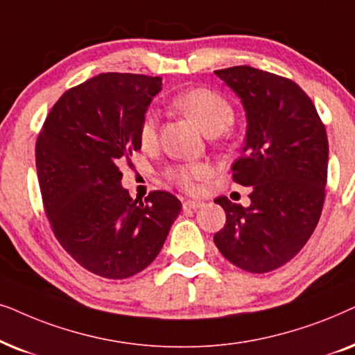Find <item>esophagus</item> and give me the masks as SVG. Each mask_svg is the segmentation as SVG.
I'll return each instance as SVG.
<instances>
[{"label":"esophagus","mask_w":355,"mask_h":355,"mask_svg":"<svg viewBox=\"0 0 355 355\" xmlns=\"http://www.w3.org/2000/svg\"><path fill=\"white\" fill-rule=\"evenodd\" d=\"M202 206H205V202H202V201H195V200H188V201L183 202V209L196 211V209H200V207H202Z\"/></svg>","instance_id":"esophagus-1"}]
</instances>
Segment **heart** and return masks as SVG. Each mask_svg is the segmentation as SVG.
Instances as JSON below:
<instances>
[{
    "instance_id": "b5f03b06",
    "label": "heart",
    "mask_w": 355,
    "mask_h": 355,
    "mask_svg": "<svg viewBox=\"0 0 355 355\" xmlns=\"http://www.w3.org/2000/svg\"><path fill=\"white\" fill-rule=\"evenodd\" d=\"M172 107L196 123L207 136L222 135L232 126L235 110L232 103L219 92L207 87H193L173 97ZM139 139L144 148H150L157 141V118L148 113L139 128ZM170 180L183 190H195L198 182L209 177V167L205 164H178L167 170Z\"/></svg>"
}]
</instances>
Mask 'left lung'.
Here are the masks:
<instances>
[{
  "mask_svg": "<svg viewBox=\"0 0 355 355\" xmlns=\"http://www.w3.org/2000/svg\"><path fill=\"white\" fill-rule=\"evenodd\" d=\"M247 115L242 157L234 182L252 187L250 206L216 198L225 225L214 235L219 252L248 272L291 261L318 224L328 177V138L310 97L291 79L252 66L217 69Z\"/></svg>",
  "mask_w": 355,
  "mask_h": 355,
  "instance_id": "obj_1",
  "label": "left lung"
}]
</instances>
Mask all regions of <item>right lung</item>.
Returning a JSON list of instances; mask_svg holds the SVG:
<instances>
[{
  "instance_id": "1",
  "label": "right lung",
  "mask_w": 355,
  "mask_h": 355,
  "mask_svg": "<svg viewBox=\"0 0 355 355\" xmlns=\"http://www.w3.org/2000/svg\"><path fill=\"white\" fill-rule=\"evenodd\" d=\"M160 89L162 79L153 76L98 74L60 97L35 144L55 237L83 268L107 279L148 268L182 211L167 191L133 200L118 167L141 149V123Z\"/></svg>"
}]
</instances>
